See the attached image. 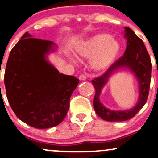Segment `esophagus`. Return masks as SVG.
<instances>
[{
    "label": "esophagus",
    "instance_id": "1",
    "mask_svg": "<svg viewBox=\"0 0 158 158\" xmlns=\"http://www.w3.org/2000/svg\"><path fill=\"white\" fill-rule=\"evenodd\" d=\"M79 80L80 81H86V76L84 75H81L79 76Z\"/></svg>",
    "mask_w": 158,
    "mask_h": 158
}]
</instances>
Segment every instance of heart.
<instances>
[{
	"mask_svg": "<svg viewBox=\"0 0 158 158\" xmlns=\"http://www.w3.org/2000/svg\"><path fill=\"white\" fill-rule=\"evenodd\" d=\"M120 52V46L109 34L93 35L76 47L77 56L89 58L90 68L96 72H103L109 69L115 61ZM72 63L76 62L72 57Z\"/></svg>",
	"mask_w": 158,
	"mask_h": 158,
	"instance_id": "b5f03b06",
	"label": "heart"
}]
</instances>
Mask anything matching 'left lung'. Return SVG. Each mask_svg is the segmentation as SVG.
Wrapping results in <instances>:
<instances>
[{
  "label": "left lung",
  "mask_w": 158,
  "mask_h": 158,
  "mask_svg": "<svg viewBox=\"0 0 158 158\" xmlns=\"http://www.w3.org/2000/svg\"><path fill=\"white\" fill-rule=\"evenodd\" d=\"M124 38L127 39L125 53L101 77L92 80L95 89L93 100L94 109L100 118L106 121H125L131 119L145 105L147 101L151 81V60L143 42L130 28L124 27ZM120 70H128L136 77L139 82V99L134 107L125 110H112L106 108L100 101L99 95L108 80Z\"/></svg>",
  "instance_id": "obj_1"
}]
</instances>
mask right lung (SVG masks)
Here are the masks:
<instances>
[{
    "mask_svg": "<svg viewBox=\"0 0 158 158\" xmlns=\"http://www.w3.org/2000/svg\"><path fill=\"white\" fill-rule=\"evenodd\" d=\"M55 43L26 32L11 50L4 83L11 108L20 120L37 129L60 124L79 80L60 74L48 60Z\"/></svg>",
    "mask_w": 158,
    "mask_h": 158,
    "instance_id": "add662e5",
    "label": "right lung"
}]
</instances>
